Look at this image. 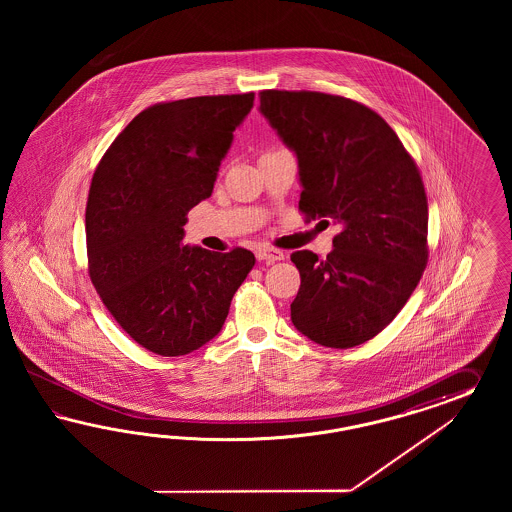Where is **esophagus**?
Masks as SVG:
<instances>
[{
  "mask_svg": "<svg viewBox=\"0 0 512 512\" xmlns=\"http://www.w3.org/2000/svg\"><path fill=\"white\" fill-rule=\"evenodd\" d=\"M257 259L264 263H276V261L285 259V253L281 249L259 248L257 249Z\"/></svg>",
  "mask_w": 512,
  "mask_h": 512,
  "instance_id": "obj_1",
  "label": "esophagus"
}]
</instances>
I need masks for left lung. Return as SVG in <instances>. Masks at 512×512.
<instances>
[{
    "instance_id": "obj_1",
    "label": "left lung",
    "mask_w": 512,
    "mask_h": 512,
    "mask_svg": "<svg viewBox=\"0 0 512 512\" xmlns=\"http://www.w3.org/2000/svg\"><path fill=\"white\" fill-rule=\"evenodd\" d=\"M261 112L298 159L306 219L340 223L319 259L295 251L298 332L349 349L400 313L428 264V199L415 159L366 105L321 92L263 90Z\"/></svg>"
}]
</instances>
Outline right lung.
<instances>
[{"label": "right lung", "mask_w": 512, "mask_h": 512, "mask_svg": "<svg viewBox=\"0 0 512 512\" xmlns=\"http://www.w3.org/2000/svg\"><path fill=\"white\" fill-rule=\"evenodd\" d=\"M255 93L157 103L135 116L93 172L88 274L125 332L161 357L216 338L255 255L184 244L187 212L212 195Z\"/></svg>", "instance_id": "add662e5"}]
</instances>
